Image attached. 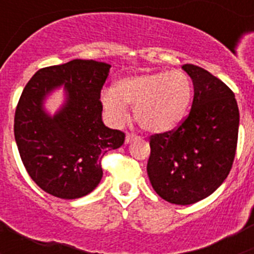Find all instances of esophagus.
<instances>
[{
  "label": "esophagus",
  "instance_id": "1",
  "mask_svg": "<svg viewBox=\"0 0 254 254\" xmlns=\"http://www.w3.org/2000/svg\"><path fill=\"white\" fill-rule=\"evenodd\" d=\"M134 138H137V136L136 134H132V133H127L126 134V143H129L132 140H134Z\"/></svg>",
  "mask_w": 254,
  "mask_h": 254
}]
</instances>
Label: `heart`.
<instances>
[{"mask_svg":"<svg viewBox=\"0 0 254 254\" xmlns=\"http://www.w3.org/2000/svg\"><path fill=\"white\" fill-rule=\"evenodd\" d=\"M192 80L182 69H160L126 77L102 91L108 120L121 125L133 107L134 120L146 131L164 133L182 122L192 98Z\"/></svg>","mask_w":254,"mask_h":254,"instance_id":"obj_1","label":"heart"}]
</instances>
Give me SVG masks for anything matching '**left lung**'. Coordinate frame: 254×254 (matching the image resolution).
<instances>
[{"label": "left lung", "instance_id": "left-lung-1", "mask_svg": "<svg viewBox=\"0 0 254 254\" xmlns=\"http://www.w3.org/2000/svg\"><path fill=\"white\" fill-rule=\"evenodd\" d=\"M182 68L193 82L190 112L176 129L150 137L147 176L163 199L192 205L214 193L232 169L239 109L221 80L194 64Z\"/></svg>", "mask_w": 254, "mask_h": 254}]
</instances>
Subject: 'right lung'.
<instances>
[{"label":"right lung","instance_id":"1","mask_svg":"<svg viewBox=\"0 0 254 254\" xmlns=\"http://www.w3.org/2000/svg\"><path fill=\"white\" fill-rule=\"evenodd\" d=\"M111 64L72 60L44 67L22 90L15 112V141L30 178L44 192L64 199L89 194L103 177L102 158L125 142V133L102 121L100 91ZM61 86L66 102L55 115L45 98Z\"/></svg>","mask_w":254,"mask_h":254}]
</instances>
